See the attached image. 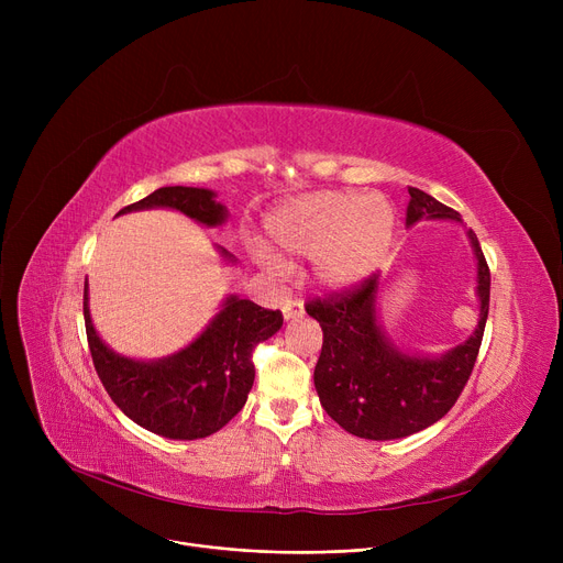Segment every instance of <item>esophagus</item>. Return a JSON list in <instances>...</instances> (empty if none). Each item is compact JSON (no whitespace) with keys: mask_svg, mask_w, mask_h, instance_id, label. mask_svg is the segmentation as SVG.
I'll use <instances>...</instances> for the list:
<instances>
[{"mask_svg":"<svg viewBox=\"0 0 563 563\" xmlns=\"http://www.w3.org/2000/svg\"><path fill=\"white\" fill-rule=\"evenodd\" d=\"M283 314H285V319H294V317L303 314V303H301L299 299L285 301V303H283Z\"/></svg>","mask_w":563,"mask_h":563,"instance_id":"obj_1","label":"esophagus"}]
</instances>
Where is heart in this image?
I'll use <instances>...</instances> for the list:
<instances>
[{"mask_svg": "<svg viewBox=\"0 0 563 563\" xmlns=\"http://www.w3.org/2000/svg\"><path fill=\"white\" fill-rule=\"evenodd\" d=\"M266 230L285 253L317 257V276L342 287L376 269L390 244L393 212L378 196L327 191L280 205ZM262 257L272 269H283L278 257Z\"/></svg>", "mask_w": 563, "mask_h": 563, "instance_id": "1", "label": "heart"}]
</instances>
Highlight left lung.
<instances>
[{
	"mask_svg": "<svg viewBox=\"0 0 563 563\" xmlns=\"http://www.w3.org/2000/svg\"><path fill=\"white\" fill-rule=\"evenodd\" d=\"M406 223L454 219L461 214L433 196L408 187ZM479 262L482 319L477 331L442 358H412L395 349L376 327L378 274H369L321 297L308 299L306 312L319 321L323 344L314 367V388L323 410L349 433L367 440H393L418 433L461 397L475 369L490 299V269L475 232H467Z\"/></svg>",
	"mask_w": 563,
	"mask_h": 563,
	"instance_id": "1",
	"label": "left lung"
}]
</instances>
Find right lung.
Segmentation results:
<instances>
[{
  "mask_svg": "<svg viewBox=\"0 0 563 563\" xmlns=\"http://www.w3.org/2000/svg\"><path fill=\"white\" fill-rule=\"evenodd\" d=\"M145 207H173L205 225L225 221V207L210 189L162 187L118 214ZM84 323L96 372L113 404L147 431L196 440L219 431L242 410L255 378L253 351L283 327V312L230 297L196 342L157 363L115 356L102 344L88 314L86 287Z\"/></svg>",
  "mask_w": 563,
  "mask_h": 563,
  "instance_id": "1",
  "label": "right lung"
}]
</instances>
